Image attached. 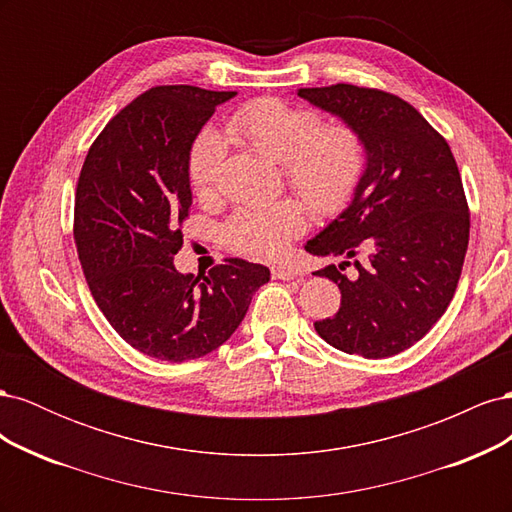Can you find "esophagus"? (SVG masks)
I'll use <instances>...</instances> for the list:
<instances>
[{
  "instance_id": "34e87169",
  "label": "esophagus",
  "mask_w": 512,
  "mask_h": 512,
  "mask_svg": "<svg viewBox=\"0 0 512 512\" xmlns=\"http://www.w3.org/2000/svg\"><path fill=\"white\" fill-rule=\"evenodd\" d=\"M271 275H273V280H284V282L297 280V277H299L297 271L288 269V267H284V265H273V267H271Z\"/></svg>"
}]
</instances>
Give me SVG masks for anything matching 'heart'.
<instances>
[{"label": "heart", "instance_id": "heart-1", "mask_svg": "<svg viewBox=\"0 0 512 512\" xmlns=\"http://www.w3.org/2000/svg\"><path fill=\"white\" fill-rule=\"evenodd\" d=\"M224 132L252 145L262 156L280 162L286 181L318 213L344 209L365 170L361 136L346 123L322 128L320 115L275 98H258L239 106ZM226 153L220 132H200L190 151L188 175L198 196H207ZM305 226L301 205L275 200L239 209L226 226V239L235 250L256 258L280 256Z\"/></svg>", "mask_w": 512, "mask_h": 512}]
</instances>
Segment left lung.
I'll list each match as a JSON object with an SVG mask.
<instances>
[{"instance_id":"8db88e82","label":"left lung","mask_w":512,"mask_h":512,"mask_svg":"<svg viewBox=\"0 0 512 512\" xmlns=\"http://www.w3.org/2000/svg\"><path fill=\"white\" fill-rule=\"evenodd\" d=\"M299 98L365 147L348 207L303 245L342 258L316 271L339 286L342 305L314 327L337 350L386 359L423 339L455 294L470 239L459 168L444 138L393 94L339 83L299 89Z\"/></svg>"}]
</instances>
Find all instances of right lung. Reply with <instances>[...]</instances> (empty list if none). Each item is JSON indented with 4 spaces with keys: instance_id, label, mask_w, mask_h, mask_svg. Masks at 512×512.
I'll use <instances>...</instances> for the list:
<instances>
[{
    "instance_id": "obj_1",
    "label": "right lung",
    "mask_w": 512,
    "mask_h": 512,
    "mask_svg": "<svg viewBox=\"0 0 512 512\" xmlns=\"http://www.w3.org/2000/svg\"><path fill=\"white\" fill-rule=\"evenodd\" d=\"M237 91L164 85L106 123L91 145L74 203L76 252L111 327L153 359L183 363L237 331L265 265L230 258L207 275L179 273L181 224L192 205L196 136Z\"/></svg>"
}]
</instances>
